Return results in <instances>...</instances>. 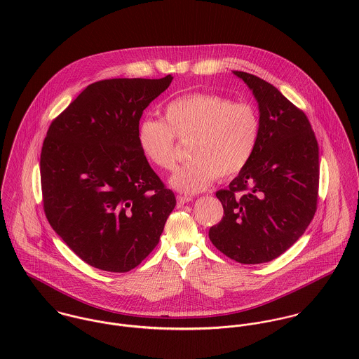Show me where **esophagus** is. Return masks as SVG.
Returning <instances> with one entry per match:
<instances>
[{"instance_id": "34e87169", "label": "esophagus", "mask_w": 359, "mask_h": 359, "mask_svg": "<svg viewBox=\"0 0 359 359\" xmlns=\"http://www.w3.org/2000/svg\"><path fill=\"white\" fill-rule=\"evenodd\" d=\"M189 202H192V198H188V196H178L177 198V205L178 207H182V205H187Z\"/></svg>"}]
</instances>
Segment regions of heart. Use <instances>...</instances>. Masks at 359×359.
<instances>
[{"label":"heart","mask_w":359,"mask_h":359,"mask_svg":"<svg viewBox=\"0 0 359 359\" xmlns=\"http://www.w3.org/2000/svg\"><path fill=\"white\" fill-rule=\"evenodd\" d=\"M261 121L256 106L208 93L174 98L164 107V120L145 117L137 128L142 154L157 168L175 165V137L192 138L191 160L170 177V185L187 195L208 188L218 175L241 172L256 151Z\"/></svg>","instance_id":"1"}]
</instances>
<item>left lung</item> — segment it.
<instances>
[{
	"label": "left lung",
	"mask_w": 359,
	"mask_h": 359,
	"mask_svg": "<svg viewBox=\"0 0 359 359\" xmlns=\"http://www.w3.org/2000/svg\"><path fill=\"white\" fill-rule=\"evenodd\" d=\"M253 91L261 131L248 165L215 194L222 219L208 238L241 264L268 262L285 253L313 218L319 187V148L307 116L278 88L233 72Z\"/></svg>",
	"instance_id": "8db88e82"
}]
</instances>
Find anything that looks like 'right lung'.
Wrapping results in <instances>:
<instances>
[{"mask_svg":"<svg viewBox=\"0 0 359 359\" xmlns=\"http://www.w3.org/2000/svg\"><path fill=\"white\" fill-rule=\"evenodd\" d=\"M171 81V74L97 81L48 128L40 157L44 211L52 229L94 268L138 266L175 207L137 140L144 110Z\"/></svg>","mask_w":359,"mask_h":359,"instance_id":"add662e5","label":"right lung"}]
</instances>
